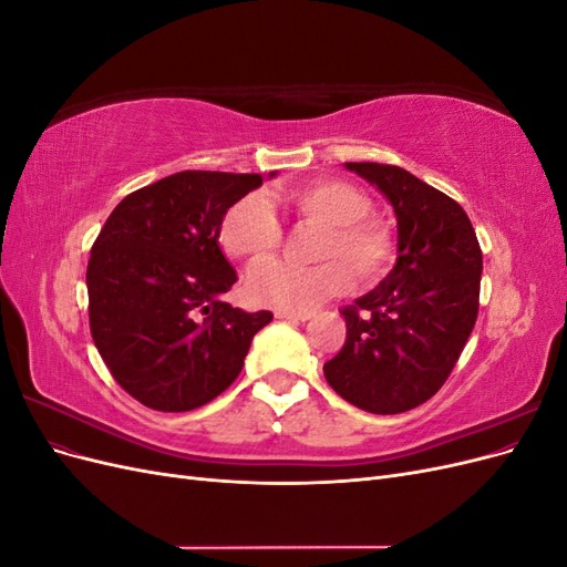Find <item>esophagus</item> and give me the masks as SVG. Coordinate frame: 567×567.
<instances>
[{
    "label": "esophagus",
    "instance_id": "esophagus-1",
    "mask_svg": "<svg viewBox=\"0 0 567 567\" xmlns=\"http://www.w3.org/2000/svg\"><path fill=\"white\" fill-rule=\"evenodd\" d=\"M274 315H277V319H288V321H310L315 317L312 312H286V310H277Z\"/></svg>",
    "mask_w": 567,
    "mask_h": 567
}]
</instances>
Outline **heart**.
<instances>
[{"instance_id":"heart-1","label":"heart","mask_w":567,"mask_h":567,"mask_svg":"<svg viewBox=\"0 0 567 567\" xmlns=\"http://www.w3.org/2000/svg\"><path fill=\"white\" fill-rule=\"evenodd\" d=\"M298 215L323 225L317 257L321 262L302 267L265 262L250 271L248 296L286 312H310L359 279H375L392 260V236L379 219L369 217L371 203L348 182H312L293 188L284 198ZM219 246L234 260L257 265L279 248L281 225L262 194L238 198L221 217ZM351 266L348 268L347 265Z\"/></svg>"}]
</instances>
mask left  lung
Returning a JSON list of instances; mask_svg holds the SVG:
<instances>
[{"instance_id": "left-lung-1", "label": "left lung", "mask_w": 567, "mask_h": 567, "mask_svg": "<svg viewBox=\"0 0 567 567\" xmlns=\"http://www.w3.org/2000/svg\"><path fill=\"white\" fill-rule=\"evenodd\" d=\"M392 205L398 260L342 310L348 338L329 385L371 414H402L447 381L477 319L483 250L461 205L402 167L346 163Z\"/></svg>"}]
</instances>
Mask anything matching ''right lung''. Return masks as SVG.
I'll use <instances>...</instances> for the list:
<instances>
[{"instance_id": "add662e5", "label": "right lung", "mask_w": 567, "mask_h": 567, "mask_svg": "<svg viewBox=\"0 0 567 567\" xmlns=\"http://www.w3.org/2000/svg\"><path fill=\"white\" fill-rule=\"evenodd\" d=\"M277 173H269V179ZM262 175L186 169L115 205L87 265L90 329L113 379L156 411H192L244 369L271 312L221 300L236 269L217 241Z\"/></svg>"}]
</instances>
